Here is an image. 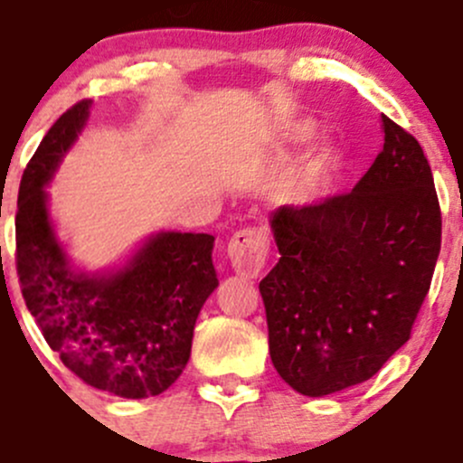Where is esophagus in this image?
<instances>
[{
    "instance_id": "obj_1",
    "label": "esophagus",
    "mask_w": 463,
    "mask_h": 463,
    "mask_svg": "<svg viewBox=\"0 0 463 463\" xmlns=\"http://www.w3.org/2000/svg\"><path fill=\"white\" fill-rule=\"evenodd\" d=\"M269 258V235L262 228H244L228 241V260L240 276L255 278Z\"/></svg>"
}]
</instances>
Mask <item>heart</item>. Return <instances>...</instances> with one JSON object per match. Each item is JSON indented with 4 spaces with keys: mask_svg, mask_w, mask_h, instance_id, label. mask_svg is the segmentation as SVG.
Returning <instances> with one entry per match:
<instances>
[{
    "mask_svg": "<svg viewBox=\"0 0 463 463\" xmlns=\"http://www.w3.org/2000/svg\"><path fill=\"white\" fill-rule=\"evenodd\" d=\"M307 140H312V127H307V124H294V127L287 131V142H291V145H303V142ZM323 174H326L323 167H317L300 178L298 185H296V194H298L300 201H312L314 196L318 194L323 183Z\"/></svg>",
    "mask_w": 463,
    "mask_h": 463,
    "instance_id": "heart-1",
    "label": "heart"
}]
</instances>
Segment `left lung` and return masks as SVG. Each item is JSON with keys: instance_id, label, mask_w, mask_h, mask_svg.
I'll return each instance as SVG.
<instances>
[{"instance_id": "8db88e82", "label": "left lung", "mask_w": 463, "mask_h": 463, "mask_svg": "<svg viewBox=\"0 0 463 463\" xmlns=\"http://www.w3.org/2000/svg\"><path fill=\"white\" fill-rule=\"evenodd\" d=\"M384 146L353 192L271 214L278 260L260 282L269 353L303 396L373 378L410 339L441 250V208L419 140L383 115Z\"/></svg>"}]
</instances>
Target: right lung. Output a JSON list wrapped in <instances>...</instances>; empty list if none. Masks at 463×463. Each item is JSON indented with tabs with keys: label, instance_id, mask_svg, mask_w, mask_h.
<instances>
[{
	"label": "right lung",
	"instance_id": "right-lung-1",
	"mask_svg": "<svg viewBox=\"0 0 463 463\" xmlns=\"http://www.w3.org/2000/svg\"><path fill=\"white\" fill-rule=\"evenodd\" d=\"M90 99L56 119L22 174L15 267L22 296L62 364L119 398L158 396L185 369L194 323L219 285L214 237L158 232L115 273H76L53 235L44 185L85 127Z\"/></svg>",
	"mask_w": 463,
	"mask_h": 463
}]
</instances>
